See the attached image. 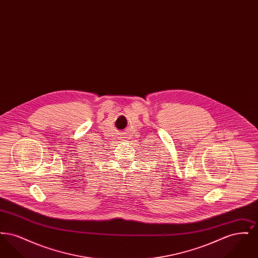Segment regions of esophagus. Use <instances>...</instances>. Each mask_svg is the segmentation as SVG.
Listing matches in <instances>:
<instances>
[{"label": "esophagus", "mask_w": 258, "mask_h": 258, "mask_svg": "<svg viewBox=\"0 0 258 258\" xmlns=\"http://www.w3.org/2000/svg\"><path fill=\"white\" fill-rule=\"evenodd\" d=\"M119 137H120V138H125V134H124V133H120V134H119Z\"/></svg>", "instance_id": "obj_1"}]
</instances>
